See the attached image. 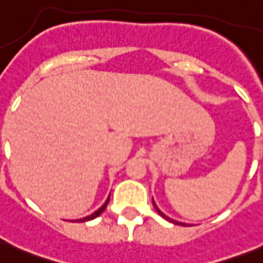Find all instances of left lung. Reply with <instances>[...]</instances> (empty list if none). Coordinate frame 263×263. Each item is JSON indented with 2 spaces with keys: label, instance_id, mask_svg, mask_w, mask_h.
I'll return each mask as SVG.
<instances>
[{
  "label": "left lung",
  "instance_id": "obj_1",
  "mask_svg": "<svg viewBox=\"0 0 263 263\" xmlns=\"http://www.w3.org/2000/svg\"><path fill=\"white\" fill-rule=\"evenodd\" d=\"M153 204H154V208H156L157 213H158V214H160V216H161V217H164L165 220H168V221H171V222H173V224H177V225H183V227H187V225H185V224H183V222H179V221H176V220H172V218H169V217H168V216H165L164 213L161 212L160 209L157 208V204H156V203H154V200H153Z\"/></svg>",
  "mask_w": 263,
  "mask_h": 263
}]
</instances>
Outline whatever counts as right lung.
Returning <instances> with one entry per match:
<instances>
[{
    "label": "right lung",
    "instance_id": "add662e5",
    "mask_svg": "<svg viewBox=\"0 0 263 263\" xmlns=\"http://www.w3.org/2000/svg\"><path fill=\"white\" fill-rule=\"evenodd\" d=\"M109 198H110V196H109ZM109 198H107L106 202H105V203H103L102 206H101V208H99L98 210H97V212L92 213V214H91V216L84 217V218H80V220H76V221H78V222H84V221H90V220H94V218H97V217H98L99 214H101V213H102L103 210H105V209H106L107 203H109Z\"/></svg>",
    "mask_w": 263,
    "mask_h": 263
}]
</instances>
